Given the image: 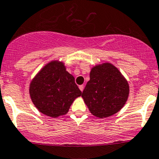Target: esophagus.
Here are the masks:
<instances>
[{
	"instance_id": "34e87169",
	"label": "esophagus",
	"mask_w": 159,
	"mask_h": 159,
	"mask_svg": "<svg viewBox=\"0 0 159 159\" xmlns=\"http://www.w3.org/2000/svg\"><path fill=\"white\" fill-rule=\"evenodd\" d=\"M84 86L83 85V84H81V85H79V89H80V90L81 91V92H83V90H84Z\"/></svg>"
}]
</instances>
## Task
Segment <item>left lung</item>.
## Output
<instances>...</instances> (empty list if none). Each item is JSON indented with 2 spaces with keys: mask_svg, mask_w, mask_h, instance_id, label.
I'll return each mask as SVG.
<instances>
[{
  "mask_svg": "<svg viewBox=\"0 0 159 159\" xmlns=\"http://www.w3.org/2000/svg\"><path fill=\"white\" fill-rule=\"evenodd\" d=\"M129 84L120 71L109 63L95 66L81 97L92 115L99 118L116 113L129 96Z\"/></svg>",
  "mask_w": 159,
  "mask_h": 159,
  "instance_id": "left-lung-1",
  "label": "left lung"
}]
</instances>
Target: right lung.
I'll return each mask as SVG.
<instances>
[{
  "mask_svg": "<svg viewBox=\"0 0 159 159\" xmlns=\"http://www.w3.org/2000/svg\"><path fill=\"white\" fill-rule=\"evenodd\" d=\"M31 99L38 110L50 117L65 115L81 92L63 62L50 61L32 80Z\"/></svg>",
  "mask_w": 159,
  "mask_h": 159,
  "instance_id": "obj_1",
  "label": "right lung"
}]
</instances>
